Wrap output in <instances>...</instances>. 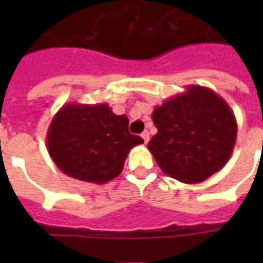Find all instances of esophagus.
<instances>
[{
  "label": "esophagus",
  "mask_w": 263,
  "mask_h": 263,
  "mask_svg": "<svg viewBox=\"0 0 263 263\" xmlns=\"http://www.w3.org/2000/svg\"><path fill=\"white\" fill-rule=\"evenodd\" d=\"M142 139H143L144 143H147L148 139H150V134H148V131L142 132Z\"/></svg>",
  "instance_id": "esophagus-1"
}]
</instances>
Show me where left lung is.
<instances>
[{
	"label": "left lung",
	"mask_w": 263,
	"mask_h": 263,
	"mask_svg": "<svg viewBox=\"0 0 263 263\" xmlns=\"http://www.w3.org/2000/svg\"><path fill=\"white\" fill-rule=\"evenodd\" d=\"M158 132L147 147L168 176L196 184L224 168L236 143L237 123L224 98L202 86L156 106L152 115Z\"/></svg>",
	"instance_id": "left-lung-1"
}]
</instances>
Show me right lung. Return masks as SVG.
I'll return each mask as SVG.
<instances>
[{"label": "right lung", "instance_id": "obj_1", "mask_svg": "<svg viewBox=\"0 0 263 263\" xmlns=\"http://www.w3.org/2000/svg\"><path fill=\"white\" fill-rule=\"evenodd\" d=\"M128 124L127 116L115 115L107 103H65L47 129V152L69 177L105 184L121 173L131 148L143 143Z\"/></svg>", "mask_w": 263, "mask_h": 263}]
</instances>
